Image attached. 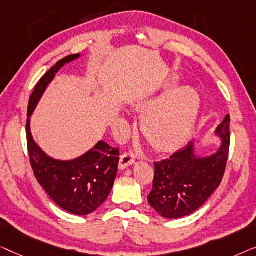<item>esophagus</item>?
Here are the masks:
<instances>
[{
    "label": "esophagus",
    "mask_w": 256,
    "mask_h": 256,
    "mask_svg": "<svg viewBox=\"0 0 256 256\" xmlns=\"http://www.w3.org/2000/svg\"><path fill=\"white\" fill-rule=\"evenodd\" d=\"M136 161V156L132 152H126L120 156V169H125L128 166H131L133 162Z\"/></svg>",
    "instance_id": "1"
}]
</instances>
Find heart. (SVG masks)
Listing matches in <instances>:
<instances>
[{
  "instance_id": "heart-1",
  "label": "heart",
  "mask_w": 256,
  "mask_h": 256,
  "mask_svg": "<svg viewBox=\"0 0 256 256\" xmlns=\"http://www.w3.org/2000/svg\"><path fill=\"white\" fill-rule=\"evenodd\" d=\"M154 100H144L138 106L148 109ZM200 97L192 88L172 92L156 104L144 120V126L154 145L162 150L174 148L186 139L195 124Z\"/></svg>"
}]
</instances>
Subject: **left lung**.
<instances>
[{
    "label": "left lung",
    "instance_id": "1",
    "mask_svg": "<svg viewBox=\"0 0 256 256\" xmlns=\"http://www.w3.org/2000/svg\"><path fill=\"white\" fill-rule=\"evenodd\" d=\"M230 114L217 128L222 140L220 148L208 158H197L190 142L168 159L154 162L153 188L148 203L160 216L169 219L186 217L208 200L220 184L230 152Z\"/></svg>",
    "mask_w": 256,
    "mask_h": 256
}]
</instances>
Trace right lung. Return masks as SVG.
Returning a JSON list of instances; mask_svg holds the SVG:
<instances>
[{"mask_svg":"<svg viewBox=\"0 0 256 256\" xmlns=\"http://www.w3.org/2000/svg\"><path fill=\"white\" fill-rule=\"evenodd\" d=\"M78 56L80 54H72L58 61L34 87L28 106L26 142L32 170L39 184L61 208L73 214L86 216L100 208L109 196L117 175L120 150L100 142L81 158L58 161L36 145L30 132V116L46 87L64 64Z\"/></svg>","mask_w":256,"mask_h":256,"instance_id":"right-lung-1","label":"right lung"}]
</instances>
